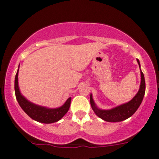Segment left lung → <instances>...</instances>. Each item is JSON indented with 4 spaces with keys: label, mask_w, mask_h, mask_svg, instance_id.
Instances as JSON below:
<instances>
[{
    "label": "left lung",
    "mask_w": 159,
    "mask_h": 159,
    "mask_svg": "<svg viewBox=\"0 0 159 159\" xmlns=\"http://www.w3.org/2000/svg\"><path fill=\"white\" fill-rule=\"evenodd\" d=\"M137 61L140 67L139 59H137ZM145 92H146V82H145L144 75L141 71V84H140L139 90L136 96L128 103L120 105V106L116 107L111 110H103L98 109L97 107L93 101L91 94L90 97V101H91V107L94 113H96L97 116H99L102 120L107 122H120L128 119L136 111L143 101Z\"/></svg>",
    "instance_id": "obj_1"
}]
</instances>
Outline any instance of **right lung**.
Wrapping results in <instances>:
<instances>
[{
    "label": "right lung",
    "instance_id": "1",
    "mask_svg": "<svg viewBox=\"0 0 159 159\" xmlns=\"http://www.w3.org/2000/svg\"><path fill=\"white\" fill-rule=\"evenodd\" d=\"M18 71L15 77V94H16V100L23 111L33 120L43 123H55L61 120L69 110L71 100V98L67 100L63 106L56 109H49L44 107L38 106L28 101L20 92L19 86H18Z\"/></svg>",
    "mask_w": 159,
    "mask_h": 159
}]
</instances>
